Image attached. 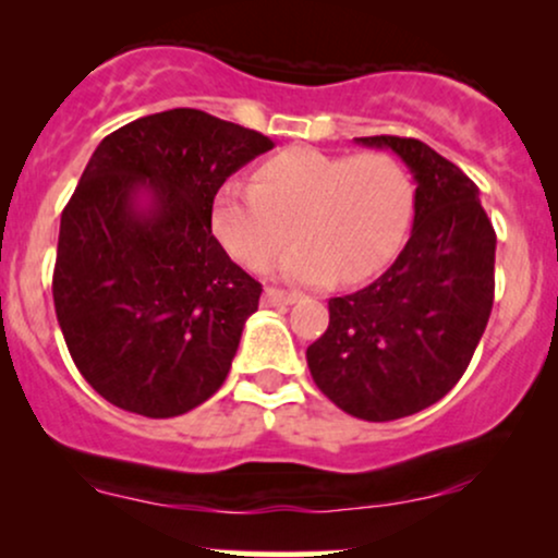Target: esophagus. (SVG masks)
Wrapping results in <instances>:
<instances>
[{
	"mask_svg": "<svg viewBox=\"0 0 558 558\" xmlns=\"http://www.w3.org/2000/svg\"><path fill=\"white\" fill-rule=\"evenodd\" d=\"M265 306H288L299 299V293L280 291V288H265Z\"/></svg>",
	"mask_w": 558,
	"mask_h": 558,
	"instance_id": "34e87169",
	"label": "esophagus"
}]
</instances>
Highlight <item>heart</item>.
<instances>
[{
    "label": "heart",
    "instance_id": "obj_1",
    "mask_svg": "<svg viewBox=\"0 0 558 558\" xmlns=\"http://www.w3.org/2000/svg\"><path fill=\"white\" fill-rule=\"evenodd\" d=\"M414 215V181L388 151L328 155L286 149L262 162L254 185L215 194L213 228L243 265L262 270L286 246L278 272L299 283H356L388 265Z\"/></svg>",
    "mask_w": 558,
    "mask_h": 558
}]
</instances>
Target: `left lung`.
<instances>
[{
  "label": "left lung",
  "instance_id": "left-lung-1",
  "mask_svg": "<svg viewBox=\"0 0 558 558\" xmlns=\"http://www.w3.org/2000/svg\"><path fill=\"white\" fill-rule=\"evenodd\" d=\"M414 175L407 246L362 291L328 301V330L306 349L317 388L351 417L388 422L433 407L459 383L493 310V230L480 189L417 138L367 136Z\"/></svg>",
  "mask_w": 558,
  "mask_h": 558
}]
</instances>
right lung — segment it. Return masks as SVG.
Masks as SVG:
<instances>
[{
	"label": "right lung",
	"mask_w": 558,
	"mask_h": 558,
	"mask_svg": "<svg viewBox=\"0 0 558 558\" xmlns=\"http://www.w3.org/2000/svg\"><path fill=\"white\" fill-rule=\"evenodd\" d=\"M272 146L189 107L96 146L62 213L52 293L70 356L101 399L165 420L226 383L262 286L215 239L213 202Z\"/></svg>",
	"instance_id": "1"
}]
</instances>
